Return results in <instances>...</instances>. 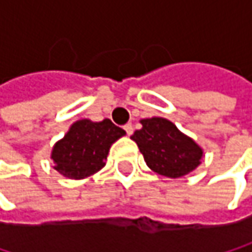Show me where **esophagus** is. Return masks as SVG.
I'll list each match as a JSON object with an SVG mask.
<instances>
[{"label":"esophagus","mask_w":252,"mask_h":252,"mask_svg":"<svg viewBox=\"0 0 252 252\" xmlns=\"http://www.w3.org/2000/svg\"><path fill=\"white\" fill-rule=\"evenodd\" d=\"M124 129H126L128 135H131V134H132V129H134V128H132V124H126V126H124Z\"/></svg>","instance_id":"obj_1"}]
</instances>
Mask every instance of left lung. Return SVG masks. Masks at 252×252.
Returning <instances> with one entry per match:
<instances>
[{
    "instance_id": "8db88e82",
    "label": "left lung",
    "mask_w": 252,
    "mask_h": 252,
    "mask_svg": "<svg viewBox=\"0 0 252 252\" xmlns=\"http://www.w3.org/2000/svg\"><path fill=\"white\" fill-rule=\"evenodd\" d=\"M141 128L131 135L147 166L168 178H181L192 172L204 156L203 149L166 118L140 120Z\"/></svg>"
}]
</instances>
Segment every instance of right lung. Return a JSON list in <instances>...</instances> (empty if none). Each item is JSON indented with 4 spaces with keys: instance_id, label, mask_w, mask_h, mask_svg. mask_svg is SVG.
<instances>
[{
    "instance_id": "1",
    "label": "right lung",
    "mask_w": 252,
    "mask_h": 252,
    "mask_svg": "<svg viewBox=\"0 0 252 252\" xmlns=\"http://www.w3.org/2000/svg\"><path fill=\"white\" fill-rule=\"evenodd\" d=\"M123 135L126 131L108 118L100 123L78 120L52 147L54 169L70 179L93 175L106 165L111 146Z\"/></svg>"
}]
</instances>
